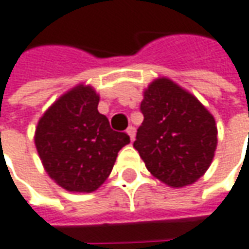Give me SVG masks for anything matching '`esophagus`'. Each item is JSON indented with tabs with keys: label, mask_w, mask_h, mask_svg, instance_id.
I'll use <instances>...</instances> for the list:
<instances>
[{
	"label": "esophagus",
	"mask_w": 249,
	"mask_h": 249,
	"mask_svg": "<svg viewBox=\"0 0 249 249\" xmlns=\"http://www.w3.org/2000/svg\"><path fill=\"white\" fill-rule=\"evenodd\" d=\"M126 133L129 135L131 141H133V139H135V126H132V125H129V126H128V129H126Z\"/></svg>",
	"instance_id": "esophagus-1"
}]
</instances>
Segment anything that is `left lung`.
I'll use <instances>...</instances> for the list:
<instances>
[{"instance_id": "1", "label": "left lung", "mask_w": 249, "mask_h": 249, "mask_svg": "<svg viewBox=\"0 0 249 249\" xmlns=\"http://www.w3.org/2000/svg\"><path fill=\"white\" fill-rule=\"evenodd\" d=\"M143 123L133 147L161 182L182 187L201 178L218 143L210 111L175 82L160 78L144 90Z\"/></svg>"}]
</instances>
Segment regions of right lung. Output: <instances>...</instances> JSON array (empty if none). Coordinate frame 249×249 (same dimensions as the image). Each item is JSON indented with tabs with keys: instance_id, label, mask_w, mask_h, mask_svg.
<instances>
[{
	"instance_id": "right-lung-1",
	"label": "right lung",
	"mask_w": 249,
	"mask_h": 249,
	"mask_svg": "<svg viewBox=\"0 0 249 249\" xmlns=\"http://www.w3.org/2000/svg\"><path fill=\"white\" fill-rule=\"evenodd\" d=\"M99 96L78 85L48 108L36 129V147L44 168L69 192L90 193L110 175L118 151L129 143L98 111Z\"/></svg>"
}]
</instances>
